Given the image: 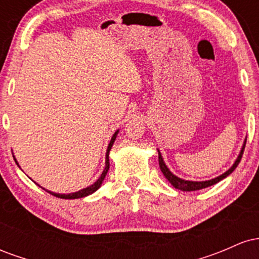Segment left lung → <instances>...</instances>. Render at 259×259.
<instances>
[{
	"mask_svg": "<svg viewBox=\"0 0 259 259\" xmlns=\"http://www.w3.org/2000/svg\"><path fill=\"white\" fill-rule=\"evenodd\" d=\"M245 146H246V139L245 141H243V145L241 147V151H240L239 156H237L236 160L234 162V164L231 165L230 168L228 169L225 173H223L222 175H219V177L214 178V179H210V180H204V181H192V180H185V179H181V178L177 177V175H174L171 173L170 170H169V168L165 165L164 160H163V157L162 154H160L159 150L157 148V151H158V162H159V168L160 170H162L163 175L165 177V179H167L169 183L173 185L175 189L178 190H181V191H196V190H201V189H206L208 186H212L214 185V184L219 183V181L225 179V178L229 177L233 171L236 169L237 165H239L240 160H241V157L243 154V150H245Z\"/></svg>",
	"mask_w": 259,
	"mask_h": 259,
	"instance_id": "8db88e82",
	"label": "left lung"
}]
</instances>
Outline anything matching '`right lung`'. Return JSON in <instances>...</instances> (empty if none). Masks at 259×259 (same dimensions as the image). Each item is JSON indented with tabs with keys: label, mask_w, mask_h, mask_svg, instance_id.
<instances>
[{
	"label": "right lung",
	"mask_w": 259,
	"mask_h": 259,
	"mask_svg": "<svg viewBox=\"0 0 259 259\" xmlns=\"http://www.w3.org/2000/svg\"><path fill=\"white\" fill-rule=\"evenodd\" d=\"M118 133H119V130H117V132H115L114 134H113V136H112L111 141H109L108 147H107V152H106V165H105V169H103V171H102V174H101V177H100L99 179H97L96 181H95V183L92 184V185L88 186V187H85V189L79 190V191H76V192H72V194H56V192L49 191V190H46V189H44V190H46L47 192H50V194H51V195L56 196V197L65 198V200H75V198L86 197V196H89V195L94 194L95 191H97V190H99L100 187H101V185H102L103 180H105L106 175H107V173H108V170H109V151H111V148H112V146H113V144H114L115 139H117ZM13 157H14V156H13ZM14 160H16V163L18 164V167H19V163L17 162L16 157H14Z\"/></svg>",
	"instance_id": "right-lung-1"
}]
</instances>
